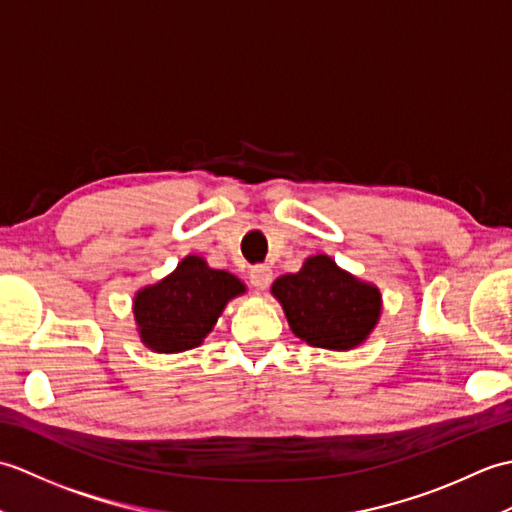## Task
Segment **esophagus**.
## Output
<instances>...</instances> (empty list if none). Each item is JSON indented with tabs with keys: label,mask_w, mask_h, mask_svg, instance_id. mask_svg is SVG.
I'll list each match as a JSON object with an SVG mask.
<instances>
[{
	"label": "esophagus",
	"mask_w": 512,
	"mask_h": 512,
	"mask_svg": "<svg viewBox=\"0 0 512 512\" xmlns=\"http://www.w3.org/2000/svg\"><path fill=\"white\" fill-rule=\"evenodd\" d=\"M250 284H253L257 290H266L270 284H273V268L268 264H257L250 268Z\"/></svg>",
	"instance_id": "34e87169"
}]
</instances>
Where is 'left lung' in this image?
Instances as JSON below:
<instances>
[{
    "mask_svg": "<svg viewBox=\"0 0 512 512\" xmlns=\"http://www.w3.org/2000/svg\"><path fill=\"white\" fill-rule=\"evenodd\" d=\"M273 295L299 339L336 352L363 343L380 314V292L325 255L310 257L295 275L279 277Z\"/></svg>",
    "mask_w": 512,
    "mask_h": 512,
    "instance_id": "8db88e82",
    "label": "left lung"
}]
</instances>
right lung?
<instances>
[{
	"instance_id": "1",
	"label": "right lung",
	"mask_w": 512,
	"mask_h": 512,
	"mask_svg": "<svg viewBox=\"0 0 512 512\" xmlns=\"http://www.w3.org/2000/svg\"><path fill=\"white\" fill-rule=\"evenodd\" d=\"M244 290L235 275L213 270L202 257L189 255L169 277L136 295L134 317L140 339L151 350L165 354L198 347L228 299Z\"/></svg>"
}]
</instances>
